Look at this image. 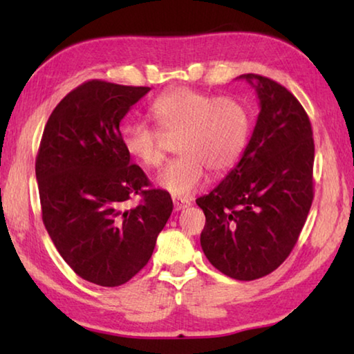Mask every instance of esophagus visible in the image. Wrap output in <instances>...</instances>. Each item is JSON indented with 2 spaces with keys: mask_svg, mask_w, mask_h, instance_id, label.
Listing matches in <instances>:
<instances>
[{
  "mask_svg": "<svg viewBox=\"0 0 354 354\" xmlns=\"http://www.w3.org/2000/svg\"><path fill=\"white\" fill-rule=\"evenodd\" d=\"M187 206H190L189 200H183V198H176V196H173V207H175V211H181V209Z\"/></svg>",
  "mask_w": 354,
  "mask_h": 354,
  "instance_id": "34e87169",
  "label": "esophagus"
}]
</instances>
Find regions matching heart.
<instances>
[{"instance_id":"obj_1","label":"heart","mask_w":354,"mask_h":354,"mask_svg":"<svg viewBox=\"0 0 354 354\" xmlns=\"http://www.w3.org/2000/svg\"><path fill=\"white\" fill-rule=\"evenodd\" d=\"M156 123H129L123 128L124 151L136 162L156 169L165 158L164 137H178L176 159L159 171V187L171 195L187 198L206 181L207 170L225 175L242 158L250 136V113L234 97L176 87L156 98L148 109Z\"/></svg>"}]
</instances>
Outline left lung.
Returning <instances> with one entry per match:
<instances>
[{
  "label": "left lung",
  "mask_w": 354,
  "mask_h": 354,
  "mask_svg": "<svg viewBox=\"0 0 354 354\" xmlns=\"http://www.w3.org/2000/svg\"><path fill=\"white\" fill-rule=\"evenodd\" d=\"M259 115L239 164L196 200L206 215L201 248L226 277L253 281L283 263L314 200V139L299 101L277 81L248 73Z\"/></svg>",
  "instance_id": "8db88e82"
}]
</instances>
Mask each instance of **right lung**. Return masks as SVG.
<instances>
[{
    "instance_id": "add662e5",
    "label": "right lung",
    "mask_w": 354,
    "mask_h": 354,
    "mask_svg": "<svg viewBox=\"0 0 354 354\" xmlns=\"http://www.w3.org/2000/svg\"><path fill=\"white\" fill-rule=\"evenodd\" d=\"M149 87L92 80L45 124L35 176L41 220L59 254L88 283L122 286L147 266L169 220V192L153 189L124 151L120 122ZM139 194L141 203L126 209Z\"/></svg>"
}]
</instances>
